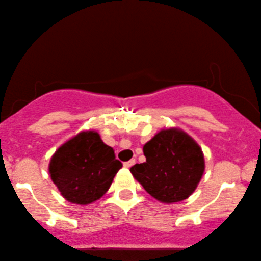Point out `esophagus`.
<instances>
[{
    "instance_id": "34e87169",
    "label": "esophagus",
    "mask_w": 261,
    "mask_h": 261,
    "mask_svg": "<svg viewBox=\"0 0 261 261\" xmlns=\"http://www.w3.org/2000/svg\"><path fill=\"white\" fill-rule=\"evenodd\" d=\"M135 160H130V161H127V162H124V167H126V168H130L131 167V166H134V165H135Z\"/></svg>"
}]
</instances>
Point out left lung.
Returning <instances> with one entry per match:
<instances>
[{"label":"left lung","instance_id":"obj_1","mask_svg":"<svg viewBox=\"0 0 261 261\" xmlns=\"http://www.w3.org/2000/svg\"><path fill=\"white\" fill-rule=\"evenodd\" d=\"M144 154L146 161L136 163L130 172L162 203L187 199L204 173L202 148L181 128H162L145 144Z\"/></svg>","mask_w":261,"mask_h":261}]
</instances>
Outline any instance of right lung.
<instances>
[{
    "instance_id": "1",
    "label": "right lung",
    "mask_w": 261,
    "mask_h": 261,
    "mask_svg": "<svg viewBox=\"0 0 261 261\" xmlns=\"http://www.w3.org/2000/svg\"><path fill=\"white\" fill-rule=\"evenodd\" d=\"M121 167L113 147L96 131L88 130L64 142L51 156L48 170L68 202L85 205L107 193Z\"/></svg>"
}]
</instances>
